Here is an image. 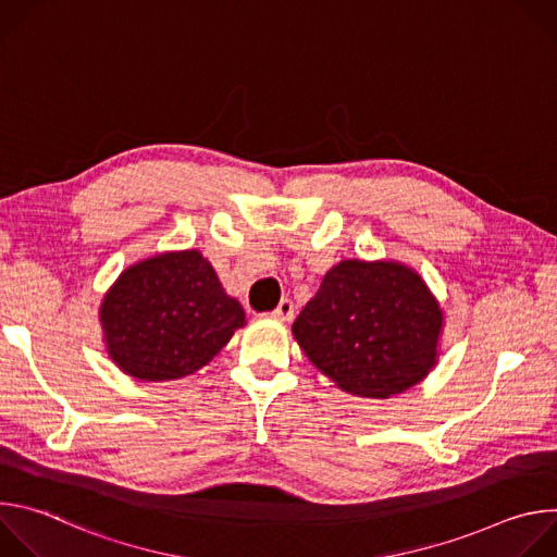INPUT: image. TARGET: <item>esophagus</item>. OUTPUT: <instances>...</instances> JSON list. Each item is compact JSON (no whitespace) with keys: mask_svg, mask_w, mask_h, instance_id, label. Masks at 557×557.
Segmentation results:
<instances>
[{"mask_svg":"<svg viewBox=\"0 0 557 557\" xmlns=\"http://www.w3.org/2000/svg\"><path fill=\"white\" fill-rule=\"evenodd\" d=\"M293 314H295V308H293L290 299H282L277 304V308L271 312V317H273V320H277V322H290Z\"/></svg>","mask_w":557,"mask_h":557,"instance_id":"esophagus-1","label":"esophagus"}]
</instances>
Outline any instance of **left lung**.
Instances as JSON below:
<instances>
[{
  "mask_svg": "<svg viewBox=\"0 0 557 557\" xmlns=\"http://www.w3.org/2000/svg\"><path fill=\"white\" fill-rule=\"evenodd\" d=\"M445 314L425 280L396 260H342L304 306L293 337L335 385L387 399L438 361Z\"/></svg>",
  "mask_w": 557,
  "mask_h": 557,
  "instance_id": "obj_1",
  "label": "left lung"
}]
</instances>
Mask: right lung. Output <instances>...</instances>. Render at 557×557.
I'll return each mask as SVG.
<instances>
[{"instance_id": "obj_1", "label": "right lung", "mask_w": 557, "mask_h": 557, "mask_svg": "<svg viewBox=\"0 0 557 557\" xmlns=\"http://www.w3.org/2000/svg\"><path fill=\"white\" fill-rule=\"evenodd\" d=\"M99 322L110 359L138 381H174L207 366L245 326L200 251H168L127 267L103 295Z\"/></svg>"}]
</instances>
